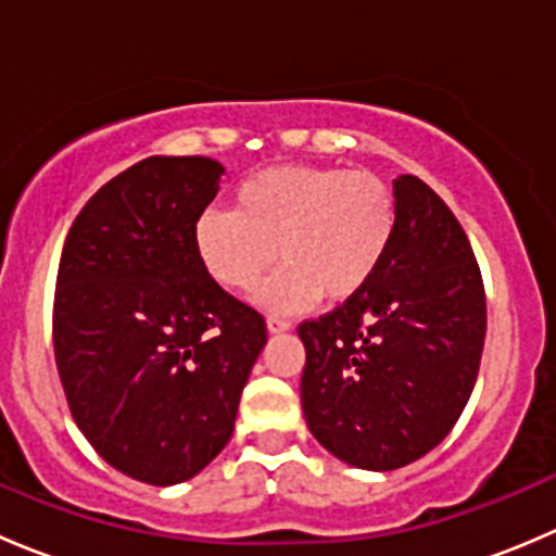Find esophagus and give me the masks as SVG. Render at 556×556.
I'll return each instance as SVG.
<instances>
[{
    "mask_svg": "<svg viewBox=\"0 0 556 556\" xmlns=\"http://www.w3.org/2000/svg\"><path fill=\"white\" fill-rule=\"evenodd\" d=\"M266 328H268V333H288V330L293 328V325H290L288 319L268 317V319H266Z\"/></svg>",
    "mask_w": 556,
    "mask_h": 556,
    "instance_id": "1",
    "label": "esophagus"
}]
</instances>
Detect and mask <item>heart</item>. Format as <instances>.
<instances>
[{"label":"heart","mask_w":556,"mask_h":556,"mask_svg":"<svg viewBox=\"0 0 556 556\" xmlns=\"http://www.w3.org/2000/svg\"><path fill=\"white\" fill-rule=\"evenodd\" d=\"M395 190L374 172L285 164L247 177L233 210H204L193 247L204 271L226 290L257 288L268 312L306 309L317 295L346 301L382 268L395 242Z\"/></svg>","instance_id":"heart-1"}]
</instances>
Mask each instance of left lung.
<instances>
[{
	"label": "left lung",
	"instance_id": "1",
	"mask_svg": "<svg viewBox=\"0 0 556 556\" xmlns=\"http://www.w3.org/2000/svg\"><path fill=\"white\" fill-rule=\"evenodd\" d=\"M392 190L397 231L377 277L299 325L306 425L333 457L366 470L403 468L450 435L486 333L479 263L457 217L414 174Z\"/></svg>",
	"mask_w": 556,
	"mask_h": 556
}]
</instances>
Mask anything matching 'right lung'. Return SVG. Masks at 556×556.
<instances>
[{
	"label": "right lung",
	"mask_w": 556,
	"mask_h": 556,
	"mask_svg": "<svg viewBox=\"0 0 556 556\" xmlns=\"http://www.w3.org/2000/svg\"><path fill=\"white\" fill-rule=\"evenodd\" d=\"M223 164L153 155L112 177L70 228L53 301L66 403L112 468L193 479L231 441L266 323L201 266L193 226Z\"/></svg>",
	"instance_id": "add662e5"
}]
</instances>
